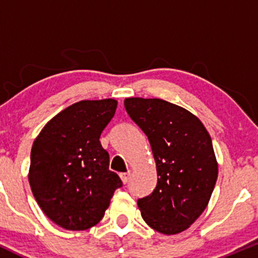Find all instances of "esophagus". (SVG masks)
I'll use <instances>...</instances> for the list:
<instances>
[{"mask_svg": "<svg viewBox=\"0 0 258 258\" xmlns=\"http://www.w3.org/2000/svg\"><path fill=\"white\" fill-rule=\"evenodd\" d=\"M120 178L122 180V183H126L130 180V172L128 173H120Z\"/></svg>", "mask_w": 258, "mask_h": 258, "instance_id": "1", "label": "esophagus"}]
</instances>
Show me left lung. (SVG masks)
Returning <instances> with one entry per match:
<instances>
[{
    "instance_id": "1",
    "label": "left lung",
    "mask_w": 258,
    "mask_h": 258,
    "mask_svg": "<svg viewBox=\"0 0 258 258\" xmlns=\"http://www.w3.org/2000/svg\"><path fill=\"white\" fill-rule=\"evenodd\" d=\"M126 111L149 139L158 183L138 199L143 220L165 235L188 229L206 209L218 176L212 141L203 122L159 98H126Z\"/></svg>"
}]
</instances>
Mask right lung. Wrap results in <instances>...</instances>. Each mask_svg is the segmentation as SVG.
Here are the masks:
<instances>
[{
	"mask_svg": "<svg viewBox=\"0 0 258 258\" xmlns=\"http://www.w3.org/2000/svg\"><path fill=\"white\" fill-rule=\"evenodd\" d=\"M116 106L111 98L75 103L49 120L32 144V194L44 215L64 229L96 226L122 185L109 170V154L99 141Z\"/></svg>",
	"mask_w": 258,
	"mask_h": 258,
	"instance_id": "obj_1",
	"label": "right lung"
}]
</instances>
